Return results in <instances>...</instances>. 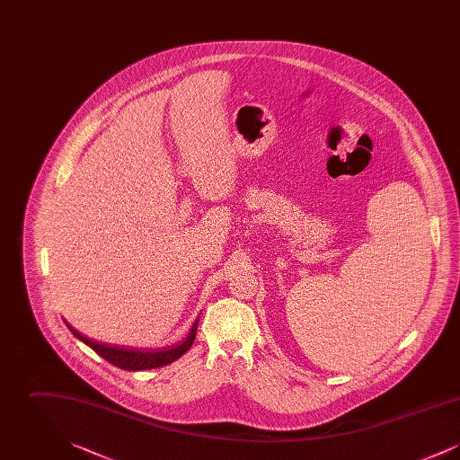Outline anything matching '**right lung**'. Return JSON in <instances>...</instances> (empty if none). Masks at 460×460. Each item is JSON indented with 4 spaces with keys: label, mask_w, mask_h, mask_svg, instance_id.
Masks as SVG:
<instances>
[{
    "label": "right lung",
    "mask_w": 460,
    "mask_h": 460,
    "mask_svg": "<svg viewBox=\"0 0 460 460\" xmlns=\"http://www.w3.org/2000/svg\"><path fill=\"white\" fill-rule=\"evenodd\" d=\"M198 319L193 323V326L190 329L184 341H181L179 345H175L172 349L160 351L128 350V349L103 345V343L89 340L88 336L81 334L70 324H66V328L70 329V332L77 340H81L84 345H88L89 349H93L100 357L109 360L110 364H113L115 367L124 369V371H145V369H155V367H164L167 364H172L179 357H182L186 351L190 350L193 341H195V336H197Z\"/></svg>",
    "instance_id": "right-lung-1"
}]
</instances>
